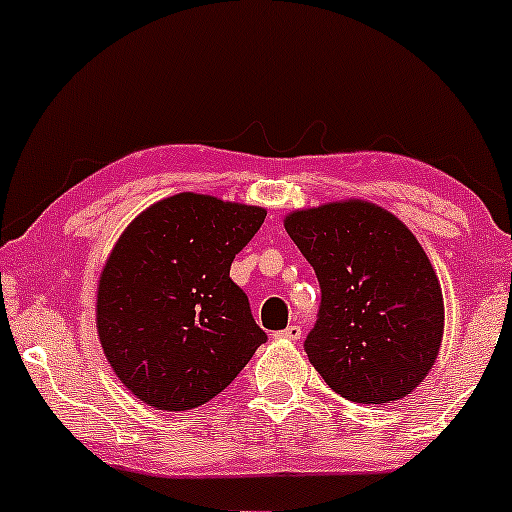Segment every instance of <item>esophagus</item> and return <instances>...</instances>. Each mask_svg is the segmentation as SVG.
<instances>
[{"label": "esophagus", "instance_id": "esophagus-1", "mask_svg": "<svg viewBox=\"0 0 512 512\" xmlns=\"http://www.w3.org/2000/svg\"><path fill=\"white\" fill-rule=\"evenodd\" d=\"M276 337H279V339H289V342H298V339L303 337V330H301V325H289V327H286V330L276 332Z\"/></svg>", "mask_w": 512, "mask_h": 512}]
</instances>
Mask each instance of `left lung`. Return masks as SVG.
Instances as JSON below:
<instances>
[{
  "label": "left lung",
  "mask_w": 512,
  "mask_h": 512,
  "mask_svg": "<svg viewBox=\"0 0 512 512\" xmlns=\"http://www.w3.org/2000/svg\"><path fill=\"white\" fill-rule=\"evenodd\" d=\"M286 231L320 281L305 354L356 404L407 397L436 363L443 293L414 233L370 202L293 211Z\"/></svg>",
  "instance_id": "1"
}]
</instances>
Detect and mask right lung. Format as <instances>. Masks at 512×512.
<instances>
[{
    "mask_svg": "<svg viewBox=\"0 0 512 512\" xmlns=\"http://www.w3.org/2000/svg\"><path fill=\"white\" fill-rule=\"evenodd\" d=\"M267 211L168 197L127 226L98 284V337L117 378L149 407L195 409L267 342L231 262Z\"/></svg>",
    "mask_w": 512,
    "mask_h": 512,
    "instance_id": "add662e5",
    "label": "right lung"
}]
</instances>
